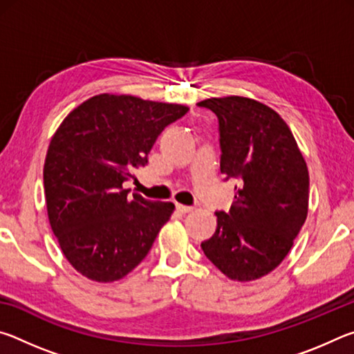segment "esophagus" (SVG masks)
Instances as JSON below:
<instances>
[{
	"label": "esophagus",
	"mask_w": 354,
	"mask_h": 354,
	"mask_svg": "<svg viewBox=\"0 0 354 354\" xmlns=\"http://www.w3.org/2000/svg\"><path fill=\"white\" fill-rule=\"evenodd\" d=\"M176 209L181 214H187V212L194 211V207H192V206H184V205H179V203H176Z\"/></svg>",
	"instance_id": "1"
}]
</instances>
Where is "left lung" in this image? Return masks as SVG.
I'll use <instances>...</instances> for the list:
<instances>
[{
	"mask_svg": "<svg viewBox=\"0 0 354 354\" xmlns=\"http://www.w3.org/2000/svg\"><path fill=\"white\" fill-rule=\"evenodd\" d=\"M218 118L220 170L239 184L230 212L201 242L232 281L259 279L289 253L308 217L309 173L290 128L277 111L247 97L200 101Z\"/></svg>",
	"mask_w": 354,
	"mask_h": 354,
	"instance_id": "1",
	"label": "left lung"
}]
</instances>
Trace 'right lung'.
Instances as JSON below:
<instances>
[{
	"label": "right lung",
	"mask_w": 354,
	"mask_h": 354,
	"mask_svg": "<svg viewBox=\"0 0 354 354\" xmlns=\"http://www.w3.org/2000/svg\"><path fill=\"white\" fill-rule=\"evenodd\" d=\"M189 111L133 95L100 93L75 107L51 137L44 165L48 220L64 256L97 283L145 259L175 205L128 195L158 136Z\"/></svg>",
	"instance_id": "1"
}]
</instances>
